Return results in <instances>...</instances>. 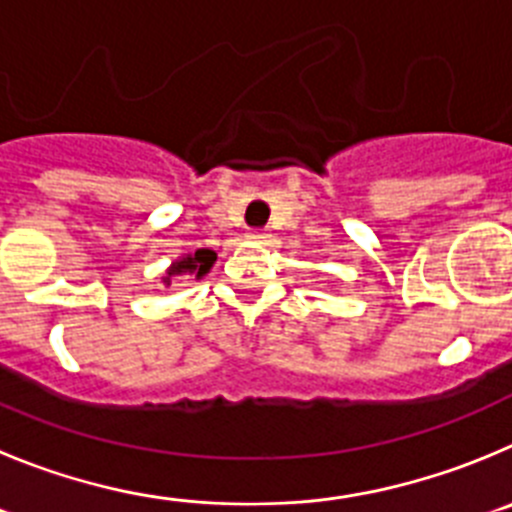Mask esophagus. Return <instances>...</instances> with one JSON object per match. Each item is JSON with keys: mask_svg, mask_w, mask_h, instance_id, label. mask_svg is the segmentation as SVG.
I'll return each mask as SVG.
<instances>
[{"mask_svg": "<svg viewBox=\"0 0 512 512\" xmlns=\"http://www.w3.org/2000/svg\"><path fill=\"white\" fill-rule=\"evenodd\" d=\"M245 237H247V240H250V242H265L267 237H270V234H267L265 229H250V232H247Z\"/></svg>", "mask_w": 512, "mask_h": 512, "instance_id": "obj_1", "label": "esophagus"}]
</instances>
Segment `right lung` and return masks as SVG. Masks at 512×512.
<instances>
[{
  "label": "right lung",
  "mask_w": 512,
  "mask_h": 512,
  "mask_svg": "<svg viewBox=\"0 0 512 512\" xmlns=\"http://www.w3.org/2000/svg\"><path fill=\"white\" fill-rule=\"evenodd\" d=\"M217 260V252L212 250H197L194 255H184L174 262V265L166 270L164 283L171 285V278H184V275H194V278H204L209 272V267Z\"/></svg>",
  "instance_id": "right-lung-1"
}]
</instances>
